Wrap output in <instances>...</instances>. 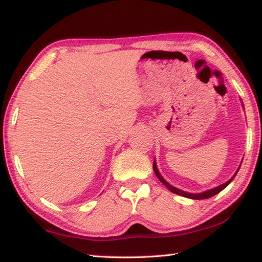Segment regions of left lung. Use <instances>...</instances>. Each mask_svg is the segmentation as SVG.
Here are the masks:
<instances>
[{"mask_svg":"<svg viewBox=\"0 0 262 262\" xmlns=\"http://www.w3.org/2000/svg\"><path fill=\"white\" fill-rule=\"evenodd\" d=\"M154 171H155V173H156V176H157V178L161 180V183L163 184V185H165L166 187L168 188V190H170V192H172V193H174V194H178V195H181V196H185V198H189V199H193V200H203V199H208V198H211V196H214V195H216L217 193H220L221 190H223L225 187H227V186L231 183V181L233 180V178L234 177H236V174H237V172H238V170H239V166L238 167V170H237V172L236 173H234V176L232 177L231 179L230 180H228L227 183H224L223 185H221V186H217V187H215V188H212V189H209V190H206V192H202V193H187V192H184V190H181V189H178V188H176V187H173V186L172 185H170L167 183V181L163 178V177L161 176V173H159V171H158V168H157V165H156V161H154Z\"/></svg>","mask_w":262,"mask_h":262,"instance_id":"8db88e82","label":"left lung"}]
</instances>
